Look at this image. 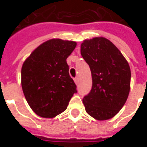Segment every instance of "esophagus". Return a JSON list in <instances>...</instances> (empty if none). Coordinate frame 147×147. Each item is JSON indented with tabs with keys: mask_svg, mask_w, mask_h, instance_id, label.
Wrapping results in <instances>:
<instances>
[{
	"mask_svg": "<svg viewBox=\"0 0 147 147\" xmlns=\"http://www.w3.org/2000/svg\"><path fill=\"white\" fill-rule=\"evenodd\" d=\"M74 81H75V83L78 84L79 83V78L78 77H76V78H74Z\"/></svg>",
	"mask_w": 147,
	"mask_h": 147,
	"instance_id": "34e87169",
	"label": "esophagus"
}]
</instances>
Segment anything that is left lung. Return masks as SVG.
<instances>
[{
	"mask_svg": "<svg viewBox=\"0 0 147 147\" xmlns=\"http://www.w3.org/2000/svg\"><path fill=\"white\" fill-rule=\"evenodd\" d=\"M81 55L92 76L91 90L83 99L86 113L98 120L111 119L129 94V64L113 43L102 37L84 40Z\"/></svg>",
	"mask_w": 147,
	"mask_h": 147,
	"instance_id": "obj_1",
	"label": "left lung"
}]
</instances>
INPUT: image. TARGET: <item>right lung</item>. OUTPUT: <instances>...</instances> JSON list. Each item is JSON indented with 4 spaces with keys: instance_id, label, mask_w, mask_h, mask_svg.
I'll list each match as a JSON object with an SVG mask.
<instances>
[{
    "instance_id": "1",
    "label": "right lung",
    "mask_w": 147,
    "mask_h": 147,
    "mask_svg": "<svg viewBox=\"0 0 147 147\" xmlns=\"http://www.w3.org/2000/svg\"><path fill=\"white\" fill-rule=\"evenodd\" d=\"M76 46V42L50 39L24 61L22 89L27 103L39 117L53 118L63 113L77 92L66 61Z\"/></svg>"
}]
</instances>
